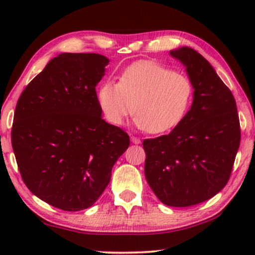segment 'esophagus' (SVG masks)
I'll list each match as a JSON object with an SVG mask.
<instances>
[{"mask_svg":"<svg viewBox=\"0 0 255 255\" xmlns=\"http://www.w3.org/2000/svg\"><path fill=\"white\" fill-rule=\"evenodd\" d=\"M131 141L132 142H133V144H140V142H141V140H140V139H139L138 137H134V135H132V137H131Z\"/></svg>","mask_w":255,"mask_h":255,"instance_id":"34e87169","label":"esophagus"}]
</instances>
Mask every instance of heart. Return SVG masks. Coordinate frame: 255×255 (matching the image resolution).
<instances>
[{
    "label": "heart",
    "instance_id": "b5f03b06",
    "mask_svg": "<svg viewBox=\"0 0 255 255\" xmlns=\"http://www.w3.org/2000/svg\"><path fill=\"white\" fill-rule=\"evenodd\" d=\"M191 97L190 79L155 61L134 62L121 73L117 83L104 81L97 89V102L109 123L123 125L134 111L135 125L153 134L176 128Z\"/></svg>",
    "mask_w": 255,
    "mask_h": 255
}]
</instances>
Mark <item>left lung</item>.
<instances>
[{"mask_svg":"<svg viewBox=\"0 0 255 255\" xmlns=\"http://www.w3.org/2000/svg\"><path fill=\"white\" fill-rule=\"evenodd\" d=\"M186 66L194 101L169 134L145 139V176L163 204L190 207L226 186L240 145L236 100L207 59L190 47L170 51Z\"/></svg>","mask_w":255,"mask_h":255,"instance_id":"8db88e82","label":"left lung"}]
</instances>
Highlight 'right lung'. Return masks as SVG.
Returning <instances> with one entry per match:
<instances>
[{"label":"right lung","mask_w":255,"mask_h":255,"mask_svg":"<svg viewBox=\"0 0 255 255\" xmlns=\"http://www.w3.org/2000/svg\"><path fill=\"white\" fill-rule=\"evenodd\" d=\"M109 59L61 53L23 90L11 144L29 190L65 211L90 208L110 182L130 145L121 128L102 120L95 87Z\"/></svg>","instance_id":"right-lung-1"}]
</instances>
